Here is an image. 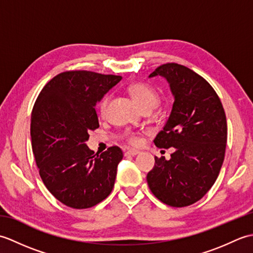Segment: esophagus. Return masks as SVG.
I'll list each match as a JSON object with an SVG mask.
<instances>
[{"label":"esophagus","mask_w":253,"mask_h":253,"mask_svg":"<svg viewBox=\"0 0 253 253\" xmlns=\"http://www.w3.org/2000/svg\"><path fill=\"white\" fill-rule=\"evenodd\" d=\"M139 154V151H137V150H127V151H125V155L127 157V155H131V157H133V155H137Z\"/></svg>","instance_id":"34e87169"}]
</instances>
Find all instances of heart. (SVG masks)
I'll return each mask as SVG.
<instances>
[{
	"instance_id": "obj_1",
	"label": "heart",
	"mask_w": 253,
	"mask_h": 253,
	"mask_svg": "<svg viewBox=\"0 0 253 253\" xmlns=\"http://www.w3.org/2000/svg\"><path fill=\"white\" fill-rule=\"evenodd\" d=\"M128 92L130 93L133 100L137 102V104L140 106L142 110L147 109V107L155 109V106L159 104V94L157 93V91H154L151 87H149L148 84H144L141 83L131 84L129 87H128ZM109 101L110 96L106 95L100 102L99 111L101 115L105 114ZM128 140L132 144H137L139 142L138 137L136 135H133V133H129V135H128Z\"/></svg>"
}]
</instances>
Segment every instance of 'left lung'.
I'll return each mask as SVG.
<instances>
[{"label":"left lung","instance_id":"left-lung-1","mask_svg":"<svg viewBox=\"0 0 253 253\" xmlns=\"http://www.w3.org/2000/svg\"><path fill=\"white\" fill-rule=\"evenodd\" d=\"M157 76L169 83L174 104L154 143L175 151L169 160L154 158L147 181L163 203L187 207L200 200L219 174L227 141L226 115L211 84L188 67L164 64L149 78Z\"/></svg>","mask_w":253,"mask_h":253}]
</instances>
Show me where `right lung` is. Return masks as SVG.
<instances>
[{"label": "right lung", "instance_id": "1", "mask_svg": "<svg viewBox=\"0 0 253 253\" xmlns=\"http://www.w3.org/2000/svg\"><path fill=\"white\" fill-rule=\"evenodd\" d=\"M122 80L87 71L64 72L38 95L31 113L32 152L39 173L58 201L88 209L110 195L123 159L118 147L94 154L85 141L99 128L95 105Z\"/></svg>", "mask_w": 253, "mask_h": 253}]
</instances>
